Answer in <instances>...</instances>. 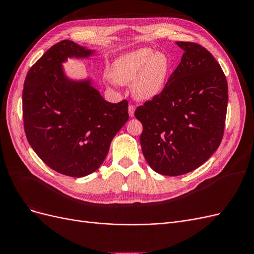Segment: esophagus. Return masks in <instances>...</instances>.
Returning <instances> with one entry per match:
<instances>
[{
  "label": "esophagus",
  "mask_w": 254,
  "mask_h": 254,
  "mask_svg": "<svg viewBox=\"0 0 254 254\" xmlns=\"http://www.w3.org/2000/svg\"><path fill=\"white\" fill-rule=\"evenodd\" d=\"M134 110H135L134 106H133V105H129V107H128V112H129V115H130V117H131V118L134 117Z\"/></svg>",
  "instance_id": "obj_1"
}]
</instances>
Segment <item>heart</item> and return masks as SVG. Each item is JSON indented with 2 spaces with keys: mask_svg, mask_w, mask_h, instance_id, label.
Returning a JSON list of instances; mask_svg holds the SVG:
<instances>
[{
  "mask_svg": "<svg viewBox=\"0 0 254 254\" xmlns=\"http://www.w3.org/2000/svg\"><path fill=\"white\" fill-rule=\"evenodd\" d=\"M172 71V61L164 53L139 49L114 61L111 77L120 84L133 81L132 93L140 101H149L164 89Z\"/></svg>",
  "mask_w": 254,
  "mask_h": 254,
  "instance_id": "heart-1",
  "label": "heart"
}]
</instances>
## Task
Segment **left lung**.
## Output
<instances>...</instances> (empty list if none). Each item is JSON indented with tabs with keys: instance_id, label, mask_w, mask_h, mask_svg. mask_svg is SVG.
<instances>
[{
	"instance_id": "8db88e82",
	"label": "left lung",
	"mask_w": 254,
	"mask_h": 254,
	"mask_svg": "<svg viewBox=\"0 0 254 254\" xmlns=\"http://www.w3.org/2000/svg\"><path fill=\"white\" fill-rule=\"evenodd\" d=\"M181 63L164 89L135 109L143 155L158 174L179 176L202 165L224 136L228 83L212 54L178 41Z\"/></svg>"
}]
</instances>
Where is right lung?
I'll return each mask as SVG.
<instances>
[{
  "label": "right lung",
  "instance_id": "right-lung-1",
  "mask_svg": "<svg viewBox=\"0 0 254 254\" xmlns=\"http://www.w3.org/2000/svg\"><path fill=\"white\" fill-rule=\"evenodd\" d=\"M93 53L70 40L48 50L29 68L23 88V123L29 145L52 170L70 177L95 172L129 119L128 102L105 101L90 80L64 73L67 57Z\"/></svg>",
  "mask_w": 254,
  "mask_h": 254
}]
</instances>
